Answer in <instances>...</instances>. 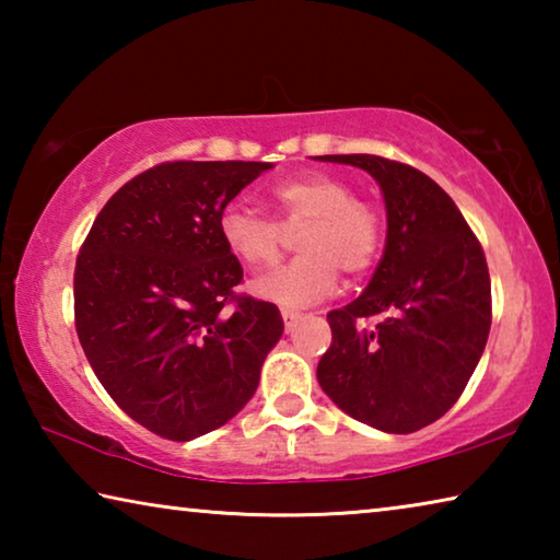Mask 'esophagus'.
<instances>
[{"label": "esophagus", "instance_id": "obj_1", "mask_svg": "<svg viewBox=\"0 0 560 560\" xmlns=\"http://www.w3.org/2000/svg\"><path fill=\"white\" fill-rule=\"evenodd\" d=\"M281 318H283V328L293 330V328H296V324H299L301 314H299V311H291V308H281Z\"/></svg>", "mask_w": 560, "mask_h": 560}]
</instances>
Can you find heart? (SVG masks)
Listing matches in <instances>:
<instances>
[{"instance_id": "1", "label": "heart", "mask_w": 560, "mask_h": 560, "mask_svg": "<svg viewBox=\"0 0 560 560\" xmlns=\"http://www.w3.org/2000/svg\"><path fill=\"white\" fill-rule=\"evenodd\" d=\"M269 202L279 222L244 205H226L220 214L222 242L246 269L271 267L283 252V232L301 226L296 234L301 257L252 281V291L261 299L281 306H306L336 289L338 269L358 277L381 254V212L358 200L343 177L308 173L281 179L269 189Z\"/></svg>"}]
</instances>
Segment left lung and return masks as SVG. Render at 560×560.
Returning <instances> with one entry per match:
<instances>
[{
    "mask_svg": "<svg viewBox=\"0 0 560 560\" xmlns=\"http://www.w3.org/2000/svg\"><path fill=\"white\" fill-rule=\"evenodd\" d=\"M365 170L387 210L385 252L368 289L328 314L318 383L340 410L393 434L428 428L459 400L485 353L491 281L485 249L452 197L381 155H320ZM378 316L375 327L364 320Z\"/></svg>",
    "mask_w": 560,
    "mask_h": 560,
    "instance_id": "8db88e82",
    "label": "left lung"
}]
</instances>
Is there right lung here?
Returning <instances> with one entry per match:
<instances>
[{"label":"right lung","instance_id":"right-lung-1","mask_svg":"<svg viewBox=\"0 0 560 560\" xmlns=\"http://www.w3.org/2000/svg\"><path fill=\"white\" fill-rule=\"evenodd\" d=\"M271 163L177 160L122 185L73 273L75 334L122 412L165 440L222 428L252 400L283 334L279 308L242 296L220 214Z\"/></svg>","mask_w":560,"mask_h":560}]
</instances>
